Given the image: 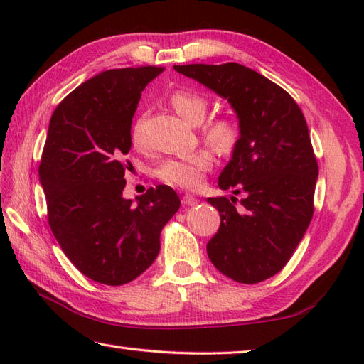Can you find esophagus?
I'll use <instances>...</instances> for the list:
<instances>
[{"label":"esophagus","instance_id":"obj_1","mask_svg":"<svg viewBox=\"0 0 364 364\" xmlns=\"http://www.w3.org/2000/svg\"><path fill=\"white\" fill-rule=\"evenodd\" d=\"M181 202H183L184 206H197L198 205V200L194 196H191V194H184Z\"/></svg>","mask_w":364,"mask_h":364}]
</instances>
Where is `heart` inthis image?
<instances>
[{"instance_id":"heart-1","label":"heart","mask_w":364,"mask_h":364,"mask_svg":"<svg viewBox=\"0 0 364 364\" xmlns=\"http://www.w3.org/2000/svg\"><path fill=\"white\" fill-rule=\"evenodd\" d=\"M170 105L180 117L191 123L198 125L202 123L206 111L208 102L200 94L191 90H176L170 95ZM203 139L213 149L220 154H230L233 151L239 139H241V128L237 123L230 117H218L208 122L203 128ZM133 142L136 145H142L144 139L141 133V125H136L133 131ZM213 167V159L206 151H196L188 156L170 158L166 159L158 167L156 173L159 180L164 181L168 186L192 189L197 188L203 180V175Z\"/></svg>"}]
</instances>
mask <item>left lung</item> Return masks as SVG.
<instances>
[{
	"label": "left lung",
	"instance_id": "left-lung-1",
	"mask_svg": "<svg viewBox=\"0 0 364 364\" xmlns=\"http://www.w3.org/2000/svg\"><path fill=\"white\" fill-rule=\"evenodd\" d=\"M173 68L228 100L241 128L219 188L244 198H208L220 214L208 257L237 283L267 280L289 261L314 213L319 168L304 114L288 92L245 65Z\"/></svg>",
	"mask_w": 364,
	"mask_h": 364
}]
</instances>
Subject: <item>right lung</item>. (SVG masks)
I'll list each match as a JSON object with an SVG mask.
<instances>
[{
  "instance_id": "1",
  "label": "right lung",
  "mask_w": 364,
  "mask_h": 364,
  "mask_svg": "<svg viewBox=\"0 0 364 364\" xmlns=\"http://www.w3.org/2000/svg\"><path fill=\"white\" fill-rule=\"evenodd\" d=\"M162 72L146 65L98 73L50 120L38 166L50 228L73 266L102 284L129 283L153 264L161 230L181 203L166 184L136 202L122 196L141 92Z\"/></svg>"
}]
</instances>
